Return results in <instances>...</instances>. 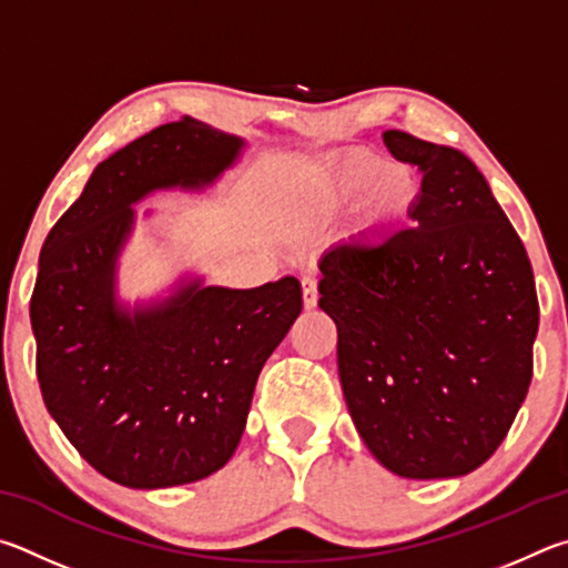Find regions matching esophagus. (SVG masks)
Listing matches in <instances>:
<instances>
[{"label": "esophagus", "mask_w": 568, "mask_h": 568, "mask_svg": "<svg viewBox=\"0 0 568 568\" xmlns=\"http://www.w3.org/2000/svg\"><path fill=\"white\" fill-rule=\"evenodd\" d=\"M302 302H304V310H314L316 302H320V292H316V278H312V276L302 278Z\"/></svg>", "instance_id": "34e87169"}]
</instances>
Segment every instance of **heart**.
<instances>
[{
	"label": "heart",
	"instance_id": "obj_1",
	"mask_svg": "<svg viewBox=\"0 0 568 568\" xmlns=\"http://www.w3.org/2000/svg\"><path fill=\"white\" fill-rule=\"evenodd\" d=\"M422 182L406 166H386L366 152L344 154L316 169L304 186V206L322 219L339 216L356 206V224L364 232H389L402 226L419 204ZM399 201L394 210L383 199Z\"/></svg>",
	"mask_w": 568,
	"mask_h": 568
}]
</instances>
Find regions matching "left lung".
<instances>
[{"mask_svg":"<svg viewBox=\"0 0 568 568\" xmlns=\"http://www.w3.org/2000/svg\"><path fill=\"white\" fill-rule=\"evenodd\" d=\"M424 172L414 224L322 256L320 306L356 432L404 479L471 474L504 442L531 384V262L469 156L384 132Z\"/></svg>","mask_w":568,"mask_h":568,"instance_id":"1","label":"left lung"}]
</instances>
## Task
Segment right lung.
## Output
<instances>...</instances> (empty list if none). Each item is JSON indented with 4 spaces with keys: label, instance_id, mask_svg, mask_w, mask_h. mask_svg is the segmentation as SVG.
<instances>
[{
    "label": "right lung",
    "instance_id": "1",
    "mask_svg": "<svg viewBox=\"0 0 568 568\" xmlns=\"http://www.w3.org/2000/svg\"><path fill=\"white\" fill-rule=\"evenodd\" d=\"M246 139L184 116L106 156L49 232L29 304L37 376L74 449L129 489L206 479L242 439L258 372L302 314V286L254 290L179 272L152 296L119 292L136 204L202 194L244 156ZM146 209L142 222H154Z\"/></svg>",
    "mask_w": 568,
    "mask_h": 568
}]
</instances>
